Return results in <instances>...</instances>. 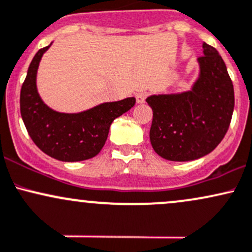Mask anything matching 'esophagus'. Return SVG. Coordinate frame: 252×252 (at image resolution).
Segmentation results:
<instances>
[{
	"label": "esophagus",
	"instance_id": "34e87169",
	"mask_svg": "<svg viewBox=\"0 0 252 252\" xmlns=\"http://www.w3.org/2000/svg\"><path fill=\"white\" fill-rule=\"evenodd\" d=\"M145 98H146L145 93H138V94H135V100H137V103H144L145 102Z\"/></svg>",
	"mask_w": 252,
	"mask_h": 252
}]
</instances>
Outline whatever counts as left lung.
Listing matches in <instances>:
<instances>
[{
    "mask_svg": "<svg viewBox=\"0 0 252 252\" xmlns=\"http://www.w3.org/2000/svg\"><path fill=\"white\" fill-rule=\"evenodd\" d=\"M199 77L190 90L151 95L150 141L157 155L174 162L201 158L219 145L234 108L233 84L221 56L203 42Z\"/></svg>",
    "mask_w": 252,
    "mask_h": 252,
    "instance_id": "8db88e82",
    "label": "left lung"
}]
</instances>
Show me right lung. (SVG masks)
Instances as JSON below:
<instances>
[{
    "label": "right lung",
    "mask_w": 252,
    "mask_h": 252,
    "mask_svg": "<svg viewBox=\"0 0 252 252\" xmlns=\"http://www.w3.org/2000/svg\"><path fill=\"white\" fill-rule=\"evenodd\" d=\"M40 49L28 67L20 93V112L34 144L50 157L62 162H80L95 157L103 148L114 119L132 108L134 97L104 102L80 113H61L44 103L36 89V72L42 55Z\"/></svg>",
    "instance_id": "add662e5"
}]
</instances>
